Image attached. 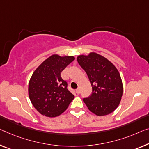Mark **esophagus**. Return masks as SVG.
<instances>
[{"mask_svg":"<svg viewBox=\"0 0 149 149\" xmlns=\"http://www.w3.org/2000/svg\"><path fill=\"white\" fill-rule=\"evenodd\" d=\"M75 92H76L77 94H79V93H80V90H79V88H77L76 90H75Z\"/></svg>","mask_w":149,"mask_h":149,"instance_id":"obj_1","label":"esophagus"}]
</instances>
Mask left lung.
Wrapping results in <instances>:
<instances>
[{
	"instance_id": "1",
	"label": "left lung",
	"mask_w": 149,
	"mask_h": 149,
	"mask_svg": "<svg viewBox=\"0 0 149 149\" xmlns=\"http://www.w3.org/2000/svg\"><path fill=\"white\" fill-rule=\"evenodd\" d=\"M77 62L85 70L92 94L83 100L89 110L99 116L110 114L120 102L123 85L120 73L112 62L95 52L80 55Z\"/></svg>"
}]
</instances>
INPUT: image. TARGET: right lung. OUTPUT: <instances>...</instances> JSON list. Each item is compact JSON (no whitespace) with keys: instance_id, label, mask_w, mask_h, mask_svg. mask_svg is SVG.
Returning a JSON list of instances; mask_svg holds the SVG:
<instances>
[{"instance_id":"right-lung-1","label":"right lung","mask_w":149,"mask_h":149,"mask_svg":"<svg viewBox=\"0 0 149 149\" xmlns=\"http://www.w3.org/2000/svg\"><path fill=\"white\" fill-rule=\"evenodd\" d=\"M75 59L74 56L53 54L34 71L29 82V96L35 109L43 116H58L67 110L74 95L61 72Z\"/></svg>"}]
</instances>
